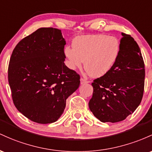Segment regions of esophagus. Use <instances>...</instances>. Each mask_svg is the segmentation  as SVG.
Here are the masks:
<instances>
[{
    "mask_svg": "<svg viewBox=\"0 0 152 152\" xmlns=\"http://www.w3.org/2000/svg\"><path fill=\"white\" fill-rule=\"evenodd\" d=\"M89 81L87 80L86 79H84V78H80V83L81 84H85V83H88Z\"/></svg>",
    "mask_w": 152,
    "mask_h": 152,
    "instance_id": "obj_1",
    "label": "esophagus"
}]
</instances>
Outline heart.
Listing matches in <instances>:
<instances>
[{"label":"heart","instance_id":"1","mask_svg":"<svg viewBox=\"0 0 152 152\" xmlns=\"http://www.w3.org/2000/svg\"><path fill=\"white\" fill-rule=\"evenodd\" d=\"M120 49L118 40L105 34L80 36L74 39L72 48L66 47L64 54L72 70L80 69L85 61L87 72L93 77L105 75L113 67Z\"/></svg>","mask_w":152,"mask_h":152}]
</instances>
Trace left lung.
I'll return each mask as SVG.
<instances>
[{
	"label": "left lung",
	"instance_id": "left-lung-1",
	"mask_svg": "<svg viewBox=\"0 0 152 152\" xmlns=\"http://www.w3.org/2000/svg\"><path fill=\"white\" fill-rule=\"evenodd\" d=\"M121 34L113 67L92 83L90 110L103 123L124 121L135 111L144 94L145 69L140 48L130 35Z\"/></svg>",
	"mask_w": 152,
	"mask_h": 152
}]
</instances>
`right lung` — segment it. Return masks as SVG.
I'll list each match as a JSON object with an SVG mask.
<instances>
[{
    "label": "right lung",
    "instance_id": "obj_1",
    "mask_svg": "<svg viewBox=\"0 0 152 152\" xmlns=\"http://www.w3.org/2000/svg\"><path fill=\"white\" fill-rule=\"evenodd\" d=\"M61 30L40 28L18 42L8 65L12 98L20 113L38 124L57 121L66 100L79 88L80 75L64 61Z\"/></svg>",
    "mask_w": 152,
    "mask_h": 152
}]
</instances>
